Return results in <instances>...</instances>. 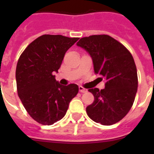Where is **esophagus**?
<instances>
[{
	"label": "esophagus",
	"mask_w": 154,
	"mask_h": 154,
	"mask_svg": "<svg viewBox=\"0 0 154 154\" xmlns=\"http://www.w3.org/2000/svg\"><path fill=\"white\" fill-rule=\"evenodd\" d=\"M79 89L80 92H87V89H85V88H83L82 86H79Z\"/></svg>",
	"instance_id": "1"
}]
</instances>
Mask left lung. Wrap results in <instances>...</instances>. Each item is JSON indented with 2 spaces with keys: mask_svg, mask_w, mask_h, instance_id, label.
Masks as SVG:
<instances>
[{
  "mask_svg": "<svg viewBox=\"0 0 154 154\" xmlns=\"http://www.w3.org/2000/svg\"><path fill=\"white\" fill-rule=\"evenodd\" d=\"M76 45L89 53L95 72L106 81L104 89H89L95 99L86 107L87 114L96 123L115 124L130 111L137 92V71L131 53L106 35L85 37Z\"/></svg>",
  "mask_w": 154,
  "mask_h": 154,
  "instance_id": "1",
  "label": "left lung"
}]
</instances>
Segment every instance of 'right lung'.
Segmentation results:
<instances>
[{"label":"right lung","instance_id":"1","mask_svg":"<svg viewBox=\"0 0 154 154\" xmlns=\"http://www.w3.org/2000/svg\"><path fill=\"white\" fill-rule=\"evenodd\" d=\"M60 35H44L31 42L18 59L16 82L18 96L31 117L52 125L65 116L71 100L79 92L76 84L62 85L54 72L65 52L79 40Z\"/></svg>","mask_w":154,"mask_h":154}]
</instances>
